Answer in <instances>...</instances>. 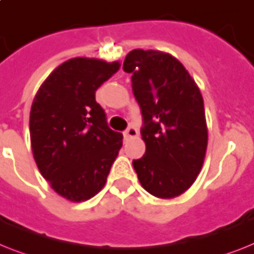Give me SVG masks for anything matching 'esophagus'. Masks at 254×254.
Here are the masks:
<instances>
[{
    "mask_svg": "<svg viewBox=\"0 0 254 254\" xmlns=\"http://www.w3.org/2000/svg\"><path fill=\"white\" fill-rule=\"evenodd\" d=\"M137 134H138L137 127H133V125H130V127H127V130L124 131V137H125V138H131V137H135Z\"/></svg>",
    "mask_w": 254,
    "mask_h": 254,
    "instance_id": "34e87169",
    "label": "esophagus"
}]
</instances>
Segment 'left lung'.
<instances>
[{"mask_svg": "<svg viewBox=\"0 0 254 254\" xmlns=\"http://www.w3.org/2000/svg\"><path fill=\"white\" fill-rule=\"evenodd\" d=\"M141 108L146 152L133 160L138 180L150 194L174 198L198 176L207 147L205 107L199 88L168 53L134 49L124 61Z\"/></svg>", "mask_w": 254, "mask_h": 254, "instance_id": "obj_1", "label": "left lung"}]
</instances>
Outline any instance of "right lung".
Masks as SVG:
<instances>
[{"instance_id":"right-lung-1","label":"right lung","mask_w":254,"mask_h":254,"mask_svg":"<svg viewBox=\"0 0 254 254\" xmlns=\"http://www.w3.org/2000/svg\"><path fill=\"white\" fill-rule=\"evenodd\" d=\"M120 64L71 59L39 88L30 113L31 146L40 174L60 195L74 202L102 190L123 146L95 92Z\"/></svg>"}]
</instances>
